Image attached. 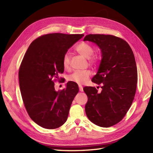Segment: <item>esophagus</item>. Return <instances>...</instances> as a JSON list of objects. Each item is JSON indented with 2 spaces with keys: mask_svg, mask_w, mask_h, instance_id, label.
<instances>
[{
  "mask_svg": "<svg viewBox=\"0 0 153 153\" xmlns=\"http://www.w3.org/2000/svg\"><path fill=\"white\" fill-rule=\"evenodd\" d=\"M79 91H81V92H82L83 91V87H82V85H79Z\"/></svg>",
  "mask_w": 153,
  "mask_h": 153,
  "instance_id": "obj_1",
  "label": "esophagus"
}]
</instances>
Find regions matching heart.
Returning a JSON list of instances; mask_svg holds the SVG:
<instances>
[{"label":"heart","mask_w":153,"mask_h":153,"mask_svg":"<svg viewBox=\"0 0 153 153\" xmlns=\"http://www.w3.org/2000/svg\"><path fill=\"white\" fill-rule=\"evenodd\" d=\"M76 50L83 56L88 58L89 63L94 64L98 61V57L93 54L95 48L93 46L87 42H82L76 47ZM62 65L64 69H69L70 65V56L68 53H66L62 58ZM91 76V72L88 70L76 71L70 75L68 79L71 82L77 84H84L89 80Z\"/></svg>","instance_id":"obj_1"}]
</instances>
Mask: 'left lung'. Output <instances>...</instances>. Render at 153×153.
<instances>
[{
  "label": "left lung",
  "mask_w": 153,
  "mask_h": 153,
  "mask_svg": "<svg viewBox=\"0 0 153 153\" xmlns=\"http://www.w3.org/2000/svg\"><path fill=\"white\" fill-rule=\"evenodd\" d=\"M83 41L96 43L102 53L98 71L92 79L101 84L102 91L83 88L88 97L86 114L95 124L108 128L121 121L134 101L137 83L134 54L126 41L112 35L89 34Z\"/></svg>",
  "instance_id": "left-lung-1"
}]
</instances>
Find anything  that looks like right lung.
I'll return each mask as SVG.
<instances>
[{
    "instance_id": "obj_1",
    "label": "right lung",
    "mask_w": 153,
    "mask_h": 153,
    "mask_svg": "<svg viewBox=\"0 0 153 153\" xmlns=\"http://www.w3.org/2000/svg\"><path fill=\"white\" fill-rule=\"evenodd\" d=\"M83 34L43 35L29 47L19 69V83L25 108L33 122L43 128L56 129L67 120L79 91L76 83L56 91L54 82L64 72V55Z\"/></svg>"
}]
</instances>
